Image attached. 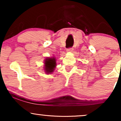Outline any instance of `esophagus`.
<instances>
[{
    "instance_id": "obj_1",
    "label": "esophagus",
    "mask_w": 121,
    "mask_h": 121,
    "mask_svg": "<svg viewBox=\"0 0 121 121\" xmlns=\"http://www.w3.org/2000/svg\"><path fill=\"white\" fill-rule=\"evenodd\" d=\"M73 50V48H68V49H66V51H67V52H72Z\"/></svg>"
}]
</instances>
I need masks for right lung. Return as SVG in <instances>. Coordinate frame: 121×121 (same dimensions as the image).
Wrapping results in <instances>:
<instances>
[{"label":"right lung","mask_w":121,"mask_h":121,"mask_svg":"<svg viewBox=\"0 0 121 121\" xmlns=\"http://www.w3.org/2000/svg\"><path fill=\"white\" fill-rule=\"evenodd\" d=\"M56 64V60L55 58H49L46 59L45 62V71H46L47 73L52 72Z\"/></svg>","instance_id":"obj_1"}]
</instances>
